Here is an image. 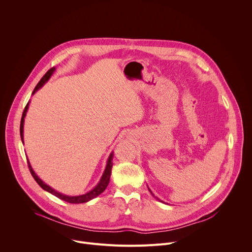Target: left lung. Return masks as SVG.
Returning <instances> with one entry per match:
<instances>
[{
    "instance_id": "left-lung-1",
    "label": "left lung",
    "mask_w": 252,
    "mask_h": 252,
    "mask_svg": "<svg viewBox=\"0 0 252 252\" xmlns=\"http://www.w3.org/2000/svg\"><path fill=\"white\" fill-rule=\"evenodd\" d=\"M150 191H151V189H150ZM151 193L153 194V192H152V191H151ZM153 195H154V194H153ZM154 196H155V195H154ZM155 197H156V196H155Z\"/></svg>"
}]
</instances>
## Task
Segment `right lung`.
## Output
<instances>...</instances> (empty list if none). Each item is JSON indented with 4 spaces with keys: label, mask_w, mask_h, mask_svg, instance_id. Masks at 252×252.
I'll use <instances>...</instances> for the list:
<instances>
[{
    "label": "right lung",
    "mask_w": 252,
    "mask_h": 252,
    "mask_svg": "<svg viewBox=\"0 0 252 252\" xmlns=\"http://www.w3.org/2000/svg\"><path fill=\"white\" fill-rule=\"evenodd\" d=\"M55 67H52L50 68L47 73L45 74V76L41 79V81L38 83V85L35 86L33 92L32 94H33L35 92H37L40 88H42L48 81L49 79L51 78V76L54 74L55 71ZM28 107H29V102L27 103L25 110L23 112V116H22V119H21V125H20V133H21V138H22V142L24 143V122H25V117H26V114H27V111H28ZM113 158H114V154L112 153L109 157V159H107V162H106V166H105V169L103 171V174L102 176L100 177V181L99 183L92 189L90 190L89 192L85 193V194H82V195H77V196H68V195H65V194H63L61 192H58L56 191L54 189H52L51 187H49L48 185H46L42 179L34 173V171L32 170L31 164H30V161L28 160V165H29V169H30V172L32 173V177L34 178V181L37 182V184L46 191L54 194L55 196L59 197L60 199L63 200V201H66L68 203H85V202H88L90 200H92L93 198L96 197L97 195H99L101 192H103V190L106 189L107 185H109L110 183V178H111V174H112V167H113Z\"/></svg>",
    "instance_id": "add662e5"
}]
</instances>
